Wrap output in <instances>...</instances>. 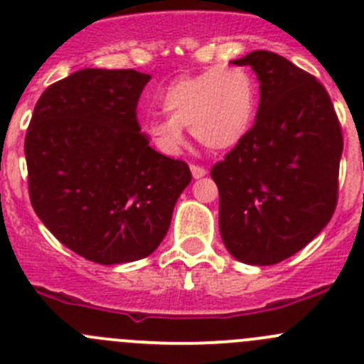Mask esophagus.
<instances>
[{
	"instance_id": "34e87169",
	"label": "esophagus",
	"mask_w": 364,
	"mask_h": 364,
	"mask_svg": "<svg viewBox=\"0 0 364 364\" xmlns=\"http://www.w3.org/2000/svg\"><path fill=\"white\" fill-rule=\"evenodd\" d=\"M191 173L195 178H202V176L207 175V169L203 168V166H198V164H191Z\"/></svg>"
}]
</instances>
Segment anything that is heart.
<instances>
[{"instance_id": "obj_1", "label": "heart", "mask_w": 364, "mask_h": 364, "mask_svg": "<svg viewBox=\"0 0 364 364\" xmlns=\"http://www.w3.org/2000/svg\"><path fill=\"white\" fill-rule=\"evenodd\" d=\"M255 105V84L243 68H210L173 80L161 95L166 116L154 117L144 128L162 154L182 148V128H191L193 137L209 150H228L248 132Z\"/></svg>"}]
</instances>
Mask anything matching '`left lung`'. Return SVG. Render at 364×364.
I'll use <instances>...</instances> for the list:
<instances>
[{"label":"left lung","mask_w":364,"mask_h":364,"mask_svg":"<svg viewBox=\"0 0 364 364\" xmlns=\"http://www.w3.org/2000/svg\"><path fill=\"white\" fill-rule=\"evenodd\" d=\"M232 64L254 69L261 100L254 127L210 169L221 240L237 261L277 264L334 214L341 124L323 85L288 58L259 50Z\"/></svg>","instance_id":"8db88e82"}]
</instances>
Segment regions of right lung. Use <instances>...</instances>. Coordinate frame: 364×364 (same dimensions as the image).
<instances>
[{
	"label": "right lung",
	"mask_w": 364,
	"mask_h": 364,
	"mask_svg": "<svg viewBox=\"0 0 364 364\" xmlns=\"http://www.w3.org/2000/svg\"><path fill=\"white\" fill-rule=\"evenodd\" d=\"M150 75L80 69L41 95L24 137L33 210L62 245L98 264L155 252L191 182L141 134L137 102Z\"/></svg>",
	"instance_id": "obj_1"
}]
</instances>
